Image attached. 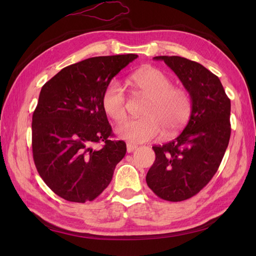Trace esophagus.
Listing matches in <instances>:
<instances>
[{"mask_svg":"<svg viewBox=\"0 0 256 256\" xmlns=\"http://www.w3.org/2000/svg\"><path fill=\"white\" fill-rule=\"evenodd\" d=\"M136 148H138V145L132 144V143H128V144H126V150H128V153H132V152L135 150Z\"/></svg>","mask_w":256,"mask_h":256,"instance_id":"1","label":"esophagus"}]
</instances>
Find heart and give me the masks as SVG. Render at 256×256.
<instances>
[{
	"mask_svg": "<svg viewBox=\"0 0 256 256\" xmlns=\"http://www.w3.org/2000/svg\"><path fill=\"white\" fill-rule=\"evenodd\" d=\"M131 82L148 96L142 118L128 120L116 128V134L133 143H144L178 133L192 116V102L187 89L172 86V79L156 67L146 66L131 76ZM102 108L112 120L121 122L126 116V96L118 81L108 84L102 94Z\"/></svg>",
	"mask_w": 256,
	"mask_h": 256,
	"instance_id": "1",
	"label": "heart"
}]
</instances>
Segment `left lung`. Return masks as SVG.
<instances>
[{
  "label": "left lung",
  "mask_w": 256,
  "mask_h": 256,
  "mask_svg": "<svg viewBox=\"0 0 256 256\" xmlns=\"http://www.w3.org/2000/svg\"><path fill=\"white\" fill-rule=\"evenodd\" d=\"M182 81L192 96L186 128L175 140L153 146L155 162L146 175L160 198L182 201L197 194L218 170L231 135V102L220 79L196 62L179 56H157Z\"/></svg>",
  "instance_id": "obj_1"
}]
</instances>
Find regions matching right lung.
Returning a JSON list of instances; mask_svg holds the SVG:
<instances>
[{"instance_id":"obj_1","label":"right lung","mask_w":256,"mask_h":256,"mask_svg":"<svg viewBox=\"0 0 256 256\" xmlns=\"http://www.w3.org/2000/svg\"><path fill=\"white\" fill-rule=\"evenodd\" d=\"M136 58L134 54L88 58L42 86L32 113V157L42 180L64 200L96 199L125 156L126 144L110 140L102 94L114 76ZM100 142L102 148L94 149Z\"/></svg>"}]
</instances>
